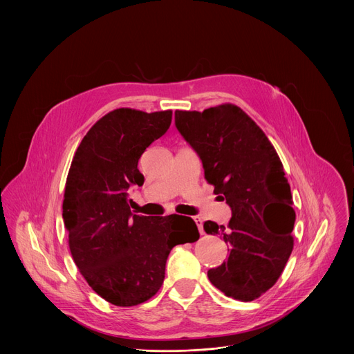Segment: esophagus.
Listing matches in <instances>:
<instances>
[{
  "mask_svg": "<svg viewBox=\"0 0 354 354\" xmlns=\"http://www.w3.org/2000/svg\"><path fill=\"white\" fill-rule=\"evenodd\" d=\"M193 220H194V223L197 224V228H198V232L201 234V235H205V230H203V220H201V217H198V216H196V217H193Z\"/></svg>",
  "mask_w": 354,
  "mask_h": 354,
  "instance_id": "1",
  "label": "esophagus"
}]
</instances>
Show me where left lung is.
<instances>
[{
	"label": "left lung",
	"instance_id": "8db88e82",
	"mask_svg": "<svg viewBox=\"0 0 354 354\" xmlns=\"http://www.w3.org/2000/svg\"><path fill=\"white\" fill-rule=\"evenodd\" d=\"M175 124L232 212L227 225L205 223L207 234L230 245L227 261L207 276L227 297L254 301L276 284L294 246L295 212L283 164L263 130L236 105L176 111Z\"/></svg>",
	"mask_w": 354,
	"mask_h": 354
}]
</instances>
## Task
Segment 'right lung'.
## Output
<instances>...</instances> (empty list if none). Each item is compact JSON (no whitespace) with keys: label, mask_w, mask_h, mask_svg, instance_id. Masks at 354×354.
<instances>
[{"label":"right lung","mask_w":354,"mask_h":354,"mask_svg":"<svg viewBox=\"0 0 354 354\" xmlns=\"http://www.w3.org/2000/svg\"><path fill=\"white\" fill-rule=\"evenodd\" d=\"M171 122L172 111L106 113L82 138L67 175L63 218L71 257L89 287L118 307L156 295L172 248L200 236L190 217L137 216L129 206L127 189L144 183L138 160Z\"/></svg>","instance_id":"1"}]
</instances>
